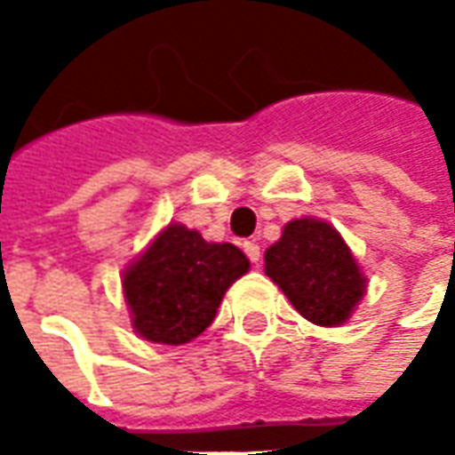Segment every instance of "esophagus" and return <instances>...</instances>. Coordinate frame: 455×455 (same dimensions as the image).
Listing matches in <instances>:
<instances>
[{
  "mask_svg": "<svg viewBox=\"0 0 455 455\" xmlns=\"http://www.w3.org/2000/svg\"><path fill=\"white\" fill-rule=\"evenodd\" d=\"M243 251H246V256L251 258V263H260V246H258L256 241H243Z\"/></svg>",
  "mask_w": 455,
  "mask_h": 455,
  "instance_id": "esophagus-1",
  "label": "esophagus"
}]
</instances>
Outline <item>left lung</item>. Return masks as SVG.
Returning a JSON list of instances; mask_svg holds the SVG:
<instances>
[{
  "instance_id": "obj_1",
  "label": "left lung",
  "mask_w": 455,
  "mask_h": 455,
  "mask_svg": "<svg viewBox=\"0 0 455 455\" xmlns=\"http://www.w3.org/2000/svg\"><path fill=\"white\" fill-rule=\"evenodd\" d=\"M266 275L316 326L343 324L365 295V277L341 234L322 219H295L266 251Z\"/></svg>"
}]
</instances>
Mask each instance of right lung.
Segmentation results:
<instances>
[{
	"instance_id": "obj_1",
	"label": "right lung",
	"mask_w": 455,
	"mask_h": 455,
	"mask_svg": "<svg viewBox=\"0 0 455 455\" xmlns=\"http://www.w3.org/2000/svg\"><path fill=\"white\" fill-rule=\"evenodd\" d=\"M248 267L234 243H209L195 228L168 224L124 270L121 285L136 334L168 346L197 339Z\"/></svg>"
}]
</instances>
